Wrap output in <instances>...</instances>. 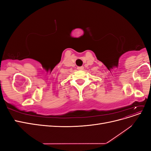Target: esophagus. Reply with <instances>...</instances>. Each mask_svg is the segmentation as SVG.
Wrapping results in <instances>:
<instances>
[{
    "mask_svg": "<svg viewBox=\"0 0 151 151\" xmlns=\"http://www.w3.org/2000/svg\"><path fill=\"white\" fill-rule=\"evenodd\" d=\"M77 69L79 70H83L84 69V67L81 66V67H77Z\"/></svg>",
    "mask_w": 151,
    "mask_h": 151,
    "instance_id": "obj_1",
    "label": "esophagus"
}]
</instances>
